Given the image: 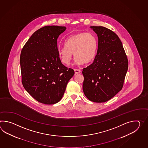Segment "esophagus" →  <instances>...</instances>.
Here are the masks:
<instances>
[{
  "label": "esophagus",
  "instance_id": "esophagus-1",
  "mask_svg": "<svg viewBox=\"0 0 148 148\" xmlns=\"http://www.w3.org/2000/svg\"><path fill=\"white\" fill-rule=\"evenodd\" d=\"M74 72H75V74H79V73L81 72V70L79 69H74Z\"/></svg>",
  "mask_w": 148,
  "mask_h": 148
}]
</instances>
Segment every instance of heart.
<instances>
[{
  "label": "heart",
  "instance_id": "b5f03b06",
  "mask_svg": "<svg viewBox=\"0 0 148 148\" xmlns=\"http://www.w3.org/2000/svg\"><path fill=\"white\" fill-rule=\"evenodd\" d=\"M98 49L97 37L91 32H81L69 36L65 47L58 50V57L65 65H69L73 53L77 64H88L95 58Z\"/></svg>",
  "mask_w": 148,
  "mask_h": 148
}]
</instances>
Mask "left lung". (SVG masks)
I'll return each instance as SVG.
<instances>
[{
  "mask_svg": "<svg viewBox=\"0 0 148 148\" xmlns=\"http://www.w3.org/2000/svg\"><path fill=\"white\" fill-rule=\"evenodd\" d=\"M90 27L98 37V49L93 63L83 69V90L90 101L106 102L122 90L128 59L115 32L103 26Z\"/></svg>",
  "mask_w": 148,
  "mask_h": 148,
  "instance_id": "1",
  "label": "left lung"
}]
</instances>
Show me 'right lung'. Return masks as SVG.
I'll return each instance as SVG.
<instances>
[{
  "instance_id": "1",
  "label": "right lung",
  "mask_w": 148,
  "mask_h": 148,
  "mask_svg": "<svg viewBox=\"0 0 148 148\" xmlns=\"http://www.w3.org/2000/svg\"><path fill=\"white\" fill-rule=\"evenodd\" d=\"M66 27L46 26L36 31L23 47L20 56L22 83L38 102L55 104L62 98L74 71L58 57L57 39Z\"/></svg>"
}]
</instances>
